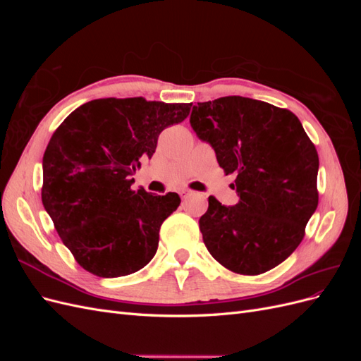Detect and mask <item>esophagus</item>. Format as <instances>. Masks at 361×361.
Masks as SVG:
<instances>
[{"label": "esophagus", "instance_id": "esophagus-1", "mask_svg": "<svg viewBox=\"0 0 361 361\" xmlns=\"http://www.w3.org/2000/svg\"><path fill=\"white\" fill-rule=\"evenodd\" d=\"M179 194H180V197H182V199H188L190 195L192 194V191H191V190H180V191H179Z\"/></svg>", "mask_w": 361, "mask_h": 361}]
</instances>
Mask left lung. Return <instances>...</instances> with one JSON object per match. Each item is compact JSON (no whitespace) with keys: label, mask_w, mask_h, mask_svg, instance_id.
I'll list each match as a JSON object with an SVG mask.
<instances>
[{"label":"left lung","mask_w":361,"mask_h":361,"mask_svg":"<svg viewBox=\"0 0 361 361\" xmlns=\"http://www.w3.org/2000/svg\"><path fill=\"white\" fill-rule=\"evenodd\" d=\"M190 123L215 150L226 174L235 173V206L209 197L200 216L212 257L238 274L257 276L288 259L318 207L319 158L298 117L243 96L192 106Z\"/></svg>","instance_id":"left-lung-1"}]
</instances>
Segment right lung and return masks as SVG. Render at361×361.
<instances>
[{
    "mask_svg": "<svg viewBox=\"0 0 361 361\" xmlns=\"http://www.w3.org/2000/svg\"><path fill=\"white\" fill-rule=\"evenodd\" d=\"M191 105L94 99L52 134L43 155L42 203L85 271L122 277L155 256L159 227L180 199L176 192L134 191L130 185L141 159L155 154L159 134L187 118Z\"/></svg>",
    "mask_w": 361,
    "mask_h": 361,
    "instance_id": "obj_1",
    "label": "right lung"
}]
</instances>
